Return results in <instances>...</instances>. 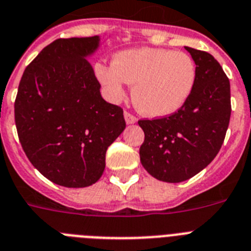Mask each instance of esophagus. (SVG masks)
<instances>
[{
    "label": "esophagus",
    "mask_w": 251,
    "mask_h": 251,
    "mask_svg": "<svg viewBox=\"0 0 251 251\" xmlns=\"http://www.w3.org/2000/svg\"><path fill=\"white\" fill-rule=\"evenodd\" d=\"M124 116H125V121H126V124H127V125H132V124H135V122L138 121L135 116L131 115V113L127 112V111H125Z\"/></svg>",
    "instance_id": "34e87169"
}]
</instances>
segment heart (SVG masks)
Returning <instances> with one entry per match:
<instances>
[{"label": "heart", "instance_id": "obj_1", "mask_svg": "<svg viewBox=\"0 0 251 251\" xmlns=\"http://www.w3.org/2000/svg\"><path fill=\"white\" fill-rule=\"evenodd\" d=\"M97 79L111 100H122L126 83L132 86V102L149 117H166L190 100L197 83V65L184 52L165 48L121 50L109 65L94 66Z\"/></svg>", "mask_w": 251, "mask_h": 251}]
</instances>
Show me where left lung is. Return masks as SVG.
<instances>
[{"mask_svg":"<svg viewBox=\"0 0 251 251\" xmlns=\"http://www.w3.org/2000/svg\"><path fill=\"white\" fill-rule=\"evenodd\" d=\"M197 65V83L180 111L168 117L140 120L144 143L139 154L149 175L165 182L189 180L218 154L231 116L229 80L218 61L185 47Z\"/></svg>","mask_w":251,"mask_h":251,"instance_id":"obj_1","label":"left lung"}]
</instances>
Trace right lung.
<instances>
[{
	"instance_id": "obj_1",
	"label": "right lung",
	"mask_w": 251,
	"mask_h": 251,
	"mask_svg": "<svg viewBox=\"0 0 251 251\" xmlns=\"http://www.w3.org/2000/svg\"><path fill=\"white\" fill-rule=\"evenodd\" d=\"M100 37L57 39L25 69L15 124L25 154L54 184L85 187L106 167V151L126 127L121 107L106 102L86 61Z\"/></svg>"
}]
</instances>
